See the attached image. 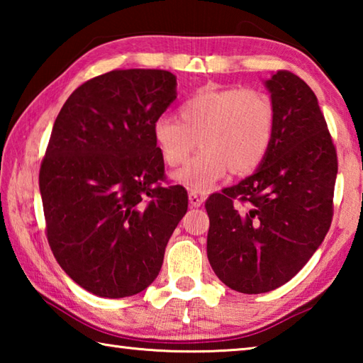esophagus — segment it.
Here are the masks:
<instances>
[{"instance_id":"obj_1","label":"esophagus","mask_w":363,"mask_h":363,"mask_svg":"<svg viewBox=\"0 0 363 363\" xmlns=\"http://www.w3.org/2000/svg\"><path fill=\"white\" fill-rule=\"evenodd\" d=\"M189 203L192 208H199L203 203V196H200L196 192H190L189 194Z\"/></svg>"}]
</instances>
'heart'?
Returning <instances> with one entry per match:
<instances>
[{"label": "heart", "instance_id": "b5f03b06", "mask_svg": "<svg viewBox=\"0 0 363 363\" xmlns=\"http://www.w3.org/2000/svg\"><path fill=\"white\" fill-rule=\"evenodd\" d=\"M179 118L160 115L153 138L168 167H179L196 147L201 150L174 181L192 192H208L225 176L255 171L272 144L275 107L270 96L251 88L205 86L184 101Z\"/></svg>", "mask_w": 363, "mask_h": 363}]
</instances>
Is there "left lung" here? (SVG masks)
<instances>
[{"label":"left lung","mask_w":363,"mask_h":363,"mask_svg":"<svg viewBox=\"0 0 363 363\" xmlns=\"http://www.w3.org/2000/svg\"><path fill=\"white\" fill-rule=\"evenodd\" d=\"M275 133L256 173L213 194L206 253L214 274L247 294L291 280L320 247L333 219L336 149L317 97L279 70L266 82Z\"/></svg>","instance_id":"obj_1"}]
</instances>
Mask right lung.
Here are the masks:
<instances>
[{"instance_id": "1", "label": "right lung", "mask_w": 363, "mask_h": 363, "mask_svg": "<svg viewBox=\"0 0 363 363\" xmlns=\"http://www.w3.org/2000/svg\"><path fill=\"white\" fill-rule=\"evenodd\" d=\"M167 70L104 73L73 91L40 168L46 237L69 277L101 298L145 290L187 211L182 186H162L155 121L176 99Z\"/></svg>"}]
</instances>
